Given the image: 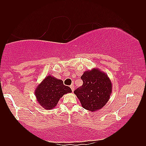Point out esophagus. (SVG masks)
<instances>
[{
  "label": "esophagus",
  "instance_id": "34e87169",
  "mask_svg": "<svg viewBox=\"0 0 146 146\" xmlns=\"http://www.w3.org/2000/svg\"><path fill=\"white\" fill-rule=\"evenodd\" d=\"M70 87H71V89L72 91H74V86H73V85H71V86H70Z\"/></svg>",
  "mask_w": 146,
  "mask_h": 146
}]
</instances>
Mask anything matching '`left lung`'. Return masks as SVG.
Masks as SVG:
<instances>
[{
  "instance_id": "left-lung-1",
  "label": "left lung",
  "mask_w": 146,
  "mask_h": 146,
  "mask_svg": "<svg viewBox=\"0 0 146 146\" xmlns=\"http://www.w3.org/2000/svg\"><path fill=\"white\" fill-rule=\"evenodd\" d=\"M83 85L74 91L82 107L91 112L100 110L110 100L112 83L106 73L94 68L81 77Z\"/></svg>"
}]
</instances>
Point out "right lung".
Wrapping results in <instances>:
<instances>
[{
	"mask_svg": "<svg viewBox=\"0 0 146 146\" xmlns=\"http://www.w3.org/2000/svg\"><path fill=\"white\" fill-rule=\"evenodd\" d=\"M71 88L64 85L63 81L48 75L37 85L35 95L38 104L45 110L55 108L65 94L71 93Z\"/></svg>",
	"mask_w": 146,
	"mask_h": 146,
	"instance_id": "obj_1",
	"label": "right lung"
}]
</instances>
